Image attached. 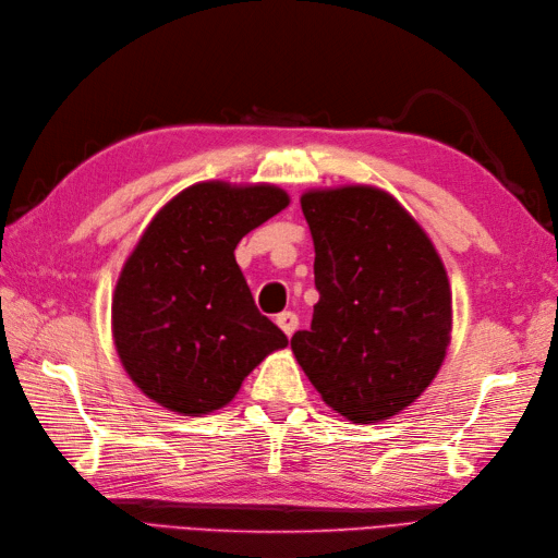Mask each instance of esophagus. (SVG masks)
Masks as SVG:
<instances>
[{"label": "esophagus", "mask_w": 558, "mask_h": 558, "mask_svg": "<svg viewBox=\"0 0 558 558\" xmlns=\"http://www.w3.org/2000/svg\"><path fill=\"white\" fill-rule=\"evenodd\" d=\"M276 324L282 328V333L290 338L294 330H298L300 318H298V314H294V312H282V314L276 316Z\"/></svg>", "instance_id": "obj_1"}]
</instances>
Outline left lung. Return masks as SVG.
Listing matches in <instances>:
<instances>
[{"label": "left lung", "instance_id": "8db88e82", "mask_svg": "<svg viewBox=\"0 0 558 558\" xmlns=\"http://www.w3.org/2000/svg\"><path fill=\"white\" fill-rule=\"evenodd\" d=\"M318 302L290 345L328 408L381 422L417 400L446 357L450 288L429 236L374 186L306 192Z\"/></svg>", "mask_w": 558, "mask_h": 558}]
</instances>
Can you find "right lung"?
I'll return each mask as SVG.
<instances>
[{
	"label": "right lung",
	"instance_id": "right-lung-1",
	"mask_svg": "<svg viewBox=\"0 0 558 558\" xmlns=\"http://www.w3.org/2000/svg\"><path fill=\"white\" fill-rule=\"evenodd\" d=\"M288 204L270 184L201 182L150 220L112 298L117 354L150 400L189 417L220 410L288 345L234 260L242 236Z\"/></svg>",
	"mask_w": 558,
	"mask_h": 558
}]
</instances>
